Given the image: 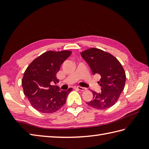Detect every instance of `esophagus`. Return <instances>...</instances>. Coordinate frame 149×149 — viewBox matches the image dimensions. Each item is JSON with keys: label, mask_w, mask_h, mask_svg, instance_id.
<instances>
[{"label": "esophagus", "mask_w": 149, "mask_h": 149, "mask_svg": "<svg viewBox=\"0 0 149 149\" xmlns=\"http://www.w3.org/2000/svg\"><path fill=\"white\" fill-rule=\"evenodd\" d=\"M76 88H77V90H80V91H84V90H86V88H83V87H81V86H77Z\"/></svg>", "instance_id": "esophagus-1"}]
</instances>
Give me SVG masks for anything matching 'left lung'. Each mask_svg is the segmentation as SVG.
<instances>
[{"label": "left lung", "mask_w": 149, "mask_h": 149, "mask_svg": "<svg viewBox=\"0 0 149 149\" xmlns=\"http://www.w3.org/2000/svg\"><path fill=\"white\" fill-rule=\"evenodd\" d=\"M81 55L92 74L101 77L99 81L101 91L98 93L92 91L93 99L86 104L99 109L111 107L118 100L125 83V73L121 63L109 53L96 48L85 50Z\"/></svg>", "instance_id": "obj_1"}]
</instances>
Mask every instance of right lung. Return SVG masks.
I'll return each mask as SVG.
<instances>
[{
    "mask_svg": "<svg viewBox=\"0 0 149 149\" xmlns=\"http://www.w3.org/2000/svg\"><path fill=\"white\" fill-rule=\"evenodd\" d=\"M71 53L67 50L44 52L31 62L25 71L22 81L24 95L38 111L52 113L65 104L72 88L60 90L58 86H52L50 83H59L56 74Z\"/></svg>",
    "mask_w": 149,
    "mask_h": 149,
    "instance_id": "right-lung-1",
    "label": "right lung"
}]
</instances>
